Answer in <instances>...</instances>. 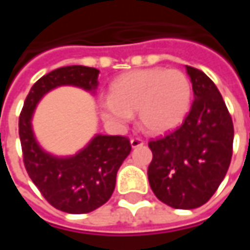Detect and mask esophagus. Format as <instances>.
<instances>
[{"label": "esophagus", "instance_id": "34e87169", "mask_svg": "<svg viewBox=\"0 0 250 250\" xmlns=\"http://www.w3.org/2000/svg\"><path fill=\"white\" fill-rule=\"evenodd\" d=\"M145 145V142L142 139H138V138H133V139H130V146H132V149H136V147H140V146H143Z\"/></svg>", "mask_w": 250, "mask_h": 250}]
</instances>
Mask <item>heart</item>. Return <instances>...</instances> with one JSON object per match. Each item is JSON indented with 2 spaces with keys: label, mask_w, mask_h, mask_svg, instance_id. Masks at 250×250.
<instances>
[{
  "label": "heart",
  "mask_w": 250,
  "mask_h": 250,
  "mask_svg": "<svg viewBox=\"0 0 250 250\" xmlns=\"http://www.w3.org/2000/svg\"><path fill=\"white\" fill-rule=\"evenodd\" d=\"M192 84L178 69H138L117 78L110 96L101 97L97 108L101 120L112 128H124L138 112L142 128L163 135L182 124L190 108Z\"/></svg>",
  "instance_id": "b5f03b06"
}]
</instances>
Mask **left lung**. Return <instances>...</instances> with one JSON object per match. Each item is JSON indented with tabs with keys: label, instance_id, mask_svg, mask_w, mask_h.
Instances as JSON below:
<instances>
[{
	"label": "left lung",
	"instance_id": "left-lung-1",
	"mask_svg": "<svg viewBox=\"0 0 250 250\" xmlns=\"http://www.w3.org/2000/svg\"><path fill=\"white\" fill-rule=\"evenodd\" d=\"M192 82V108L177 130L149 147L150 188L174 208H196L214 195L226 177L234 142L231 115L217 86L206 73L187 66Z\"/></svg>",
	"mask_w": 250,
	"mask_h": 250
}]
</instances>
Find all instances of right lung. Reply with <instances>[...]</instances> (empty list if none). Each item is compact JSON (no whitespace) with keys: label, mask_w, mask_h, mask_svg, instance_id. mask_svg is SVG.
Masks as SVG:
<instances>
[{"label":"right lung","mask_w":250,"mask_h":250,"mask_svg":"<svg viewBox=\"0 0 250 250\" xmlns=\"http://www.w3.org/2000/svg\"><path fill=\"white\" fill-rule=\"evenodd\" d=\"M99 73V69L83 65L54 69L32 86L19 117V138L29 177L51 206L71 214L90 213L110 199L117 172L132 149L129 139L97 133L72 156H55L37 142L32 120L40 100L60 86H75L94 94Z\"/></svg>","instance_id":"add662e5"}]
</instances>
